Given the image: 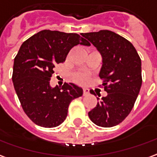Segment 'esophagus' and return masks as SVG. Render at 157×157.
Here are the masks:
<instances>
[{
  "label": "esophagus",
  "mask_w": 157,
  "mask_h": 157,
  "mask_svg": "<svg viewBox=\"0 0 157 157\" xmlns=\"http://www.w3.org/2000/svg\"><path fill=\"white\" fill-rule=\"evenodd\" d=\"M89 94V89L83 88V96H87Z\"/></svg>",
  "instance_id": "1"
}]
</instances>
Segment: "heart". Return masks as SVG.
<instances>
[{"label":"heart","mask_w":157,"mask_h":157,"mask_svg":"<svg viewBox=\"0 0 157 157\" xmlns=\"http://www.w3.org/2000/svg\"><path fill=\"white\" fill-rule=\"evenodd\" d=\"M76 81L80 83H82V84H84V83H86L87 81H88V77H87V75H84V74H80V75H77V77H76Z\"/></svg>","instance_id":"heart-1"}]
</instances>
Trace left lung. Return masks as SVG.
Instances as JSON below:
<instances>
[{
    "label": "left lung",
    "mask_w": 157,
    "mask_h": 157,
    "mask_svg": "<svg viewBox=\"0 0 157 157\" xmlns=\"http://www.w3.org/2000/svg\"><path fill=\"white\" fill-rule=\"evenodd\" d=\"M102 56L99 72L104 79L102 86L108 92L88 116L100 127L120 124L134 107L142 84L141 59L131 43L109 30L82 33ZM92 94L95 93L91 91ZM96 96V95H95Z\"/></svg>",
    "instance_id": "8db88e82"
}]
</instances>
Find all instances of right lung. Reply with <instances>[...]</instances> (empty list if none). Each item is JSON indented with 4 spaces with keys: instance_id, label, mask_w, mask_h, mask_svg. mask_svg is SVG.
Here are the masks:
<instances>
[{
    "instance_id": "right-lung-1",
    "label": "right lung",
    "mask_w": 157,
    "mask_h": 157,
    "mask_svg": "<svg viewBox=\"0 0 157 157\" xmlns=\"http://www.w3.org/2000/svg\"><path fill=\"white\" fill-rule=\"evenodd\" d=\"M77 44L90 43L77 33L42 30L27 39L14 59L12 82L23 111L34 124L54 128L65 121L73 99L83 90L74 83L49 84L56 64L65 60Z\"/></svg>"
}]
</instances>
